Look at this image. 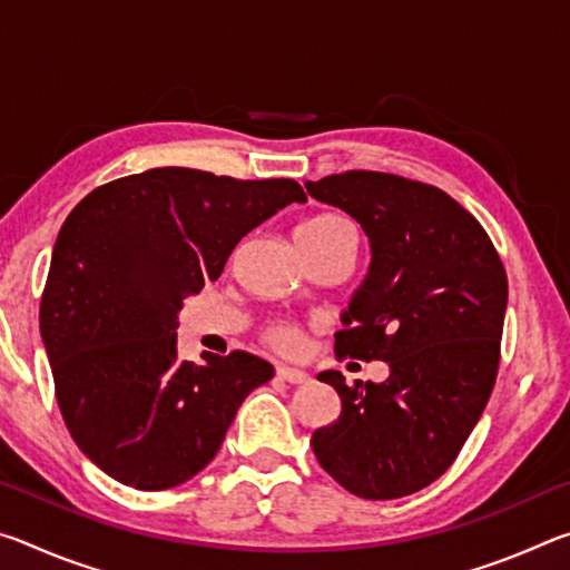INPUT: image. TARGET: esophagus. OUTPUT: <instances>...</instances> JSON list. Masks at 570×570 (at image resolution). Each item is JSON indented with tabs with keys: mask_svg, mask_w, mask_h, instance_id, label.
<instances>
[{
	"mask_svg": "<svg viewBox=\"0 0 570 570\" xmlns=\"http://www.w3.org/2000/svg\"><path fill=\"white\" fill-rule=\"evenodd\" d=\"M276 377L284 380L288 384H306L308 382V374L302 370H292V366H278L276 370Z\"/></svg>",
	"mask_w": 570,
	"mask_h": 570,
	"instance_id": "esophagus-1",
	"label": "esophagus"
}]
</instances>
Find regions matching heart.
Listing matches in <instances>:
<instances>
[{
  "label": "heart",
  "mask_w": 570,
  "mask_h": 570,
  "mask_svg": "<svg viewBox=\"0 0 570 570\" xmlns=\"http://www.w3.org/2000/svg\"><path fill=\"white\" fill-rule=\"evenodd\" d=\"M296 234H308V236H336V234H354L352 224L342 216H334V214H324V216H316L312 220H306V224L296 230ZM266 340L272 342L274 346L284 352H294L298 350V344H302V332L296 330L292 324H274L272 330L266 332Z\"/></svg>",
  "instance_id": "obj_1"
}]
</instances>
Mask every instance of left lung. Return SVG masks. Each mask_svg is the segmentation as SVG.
Wrapping results in <instances>:
<instances>
[{
    "label": "left lung",
    "instance_id": "obj_1",
    "mask_svg": "<svg viewBox=\"0 0 570 570\" xmlns=\"http://www.w3.org/2000/svg\"><path fill=\"white\" fill-rule=\"evenodd\" d=\"M370 238L334 352L382 360L390 377L346 384L322 372L342 414L312 435L320 465L350 493L392 500L428 488L465 445L493 392L508 276L478 218L445 190L392 173L346 170L306 183Z\"/></svg>",
    "mask_w": 570,
    "mask_h": 570
}]
</instances>
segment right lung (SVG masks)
Masks as SVG:
<instances>
[{"label": "right lung", "instance_id": "add662e5", "mask_svg": "<svg viewBox=\"0 0 570 570\" xmlns=\"http://www.w3.org/2000/svg\"><path fill=\"white\" fill-rule=\"evenodd\" d=\"M304 200L292 178L153 168L72 208L55 240L40 334L67 430L102 472L168 490L216 458L274 366L248 352L180 362L183 298L216 282L248 230Z\"/></svg>", "mask_w": 570, "mask_h": 570}]
</instances>
